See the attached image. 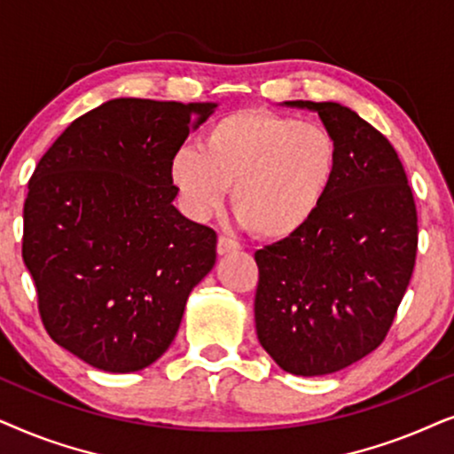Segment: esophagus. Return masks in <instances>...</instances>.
<instances>
[{"mask_svg": "<svg viewBox=\"0 0 454 454\" xmlns=\"http://www.w3.org/2000/svg\"><path fill=\"white\" fill-rule=\"evenodd\" d=\"M239 249H240V245L237 243V240H232L228 237L217 239V255H228V253L239 251Z\"/></svg>", "mask_w": 454, "mask_h": 454, "instance_id": "esophagus-1", "label": "esophagus"}]
</instances>
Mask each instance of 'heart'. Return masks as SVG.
Returning <instances> with one entry per match:
<instances>
[{"instance_id":"obj_1","label":"heart","mask_w":454,"mask_h":454,"mask_svg":"<svg viewBox=\"0 0 454 454\" xmlns=\"http://www.w3.org/2000/svg\"><path fill=\"white\" fill-rule=\"evenodd\" d=\"M338 141L328 126L265 110L217 118L199 149L170 160V180L192 217H207L232 189L239 220L257 237L297 234L317 214L338 170Z\"/></svg>"}]
</instances>
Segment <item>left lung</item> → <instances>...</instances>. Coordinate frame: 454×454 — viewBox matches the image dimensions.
<instances>
[{"mask_svg":"<svg viewBox=\"0 0 454 454\" xmlns=\"http://www.w3.org/2000/svg\"><path fill=\"white\" fill-rule=\"evenodd\" d=\"M319 114L338 170L305 228L255 253V328L284 372L325 376L384 342L417 255V209L395 147L334 101H286Z\"/></svg>","mask_w":454,"mask_h":454,"instance_id":"obj_1","label":"left lung"}]
</instances>
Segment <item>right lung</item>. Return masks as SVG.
<instances>
[{"label": "right lung", "mask_w": 454, "mask_h": 454, "mask_svg": "<svg viewBox=\"0 0 454 454\" xmlns=\"http://www.w3.org/2000/svg\"><path fill=\"white\" fill-rule=\"evenodd\" d=\"M215 107L112 99L76 118L28 180L22 259L41 319L97 370L160 359L214 268L215 232L174 207L170 160Z\"/></svg>", "instance_id": "obj_1"}]
</instances>
